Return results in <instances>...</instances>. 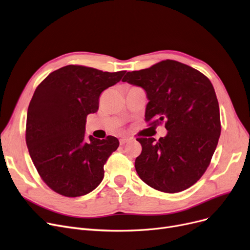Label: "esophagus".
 I'll return each mask as SVG.
<instances>
[{
  "label": "esophagus",
  "instance_id": "esophagus-1",
  "mask_svg": "<svg viewBox=\"0 0 250 250\" xmlns=\"http://www.w3.org/2000/svg\"><path fill=\"white\" fill-rule=\"evenodd\" d=\"M129 140H130L129 138H127V137H123V138H121V139H120V145H121V146H124L125 144H127V142H128Z\"/></svg>",
  "mask_w": 250,
  "mask_h": 250
}]
</instances>
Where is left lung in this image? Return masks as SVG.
Masks as SVG:
<instances>
[{"label":"left lung","instance_id":"obj_1","mask_svg":"<svg viewBox=\"0 0 250 250\" xmlns=\"http://www.w3.org/2000/svg\"><path fill=\"white\" fill-rule=\"evenodd\" d=\"M122 81L146 90V120L151 125L165 122L168 130L158 141L137 138L142 146L135 160L140 179L167 193L195 184L208 169L221 134L219 103L209 79L192 67L165 60L127 72Z\"/></svg>","mask_w":250,"mask_h":250}]
</instances>
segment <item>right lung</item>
<instances>
[{
    "instance_id": "add662e5",
    "label": "right lung",
    "mask_w": 250,
    "mask_h": 250,
    "mask_svg": "<svg viewBox=\"0 0 250 250\" xmlns=\"http://www.w3.org/2000/svg\"><path fill=\"white\" fill-rule=\"evenodd\" d=\"M125 72L68 65L47 75L35 89L27 111L26 145L42 179L55 192L77 197L103 181L104 165L119 140L87 138L86 117L99 110L101 93Z\"/></svg>"
}]
</instances>
